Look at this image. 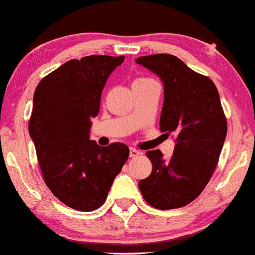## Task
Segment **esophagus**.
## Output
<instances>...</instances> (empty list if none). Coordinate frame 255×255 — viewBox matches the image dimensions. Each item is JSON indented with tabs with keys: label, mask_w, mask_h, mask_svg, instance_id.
Returning <instances> with one entry per match:
<instances>
[{
	"label": "esophagus",
	"mask_w": 255,
	"mask_h": 255,
	"mask_svg": "<svg viewBox=\"0 0 255 255\" xmlns=\"http://www.w3.org/2000/svg\"><path fill=\"white\" fill-rule=\"evenodd\" d=\"M140 154H141V152L138 151V150L134 149V147H130V149H129V156H130V158H137V156H138Z\"/></svg>",
	"instance_id": "obj_1"
}]
</instances>
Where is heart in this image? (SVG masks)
I'll return each mask as SVG.
<instances>
[{
  "label": "heart",
  "mask_w": 255,
  "mask_h": 255,
  "mask_svg": "<svg viewBox=\"0 0 255 255\" xmlns=\"http://www.w3.org/2000/svg\"><path fill=\"white\" fill-rule=\"evenodd\" d=\"M146 81H151V79L150 78H137V79H134L133 83H137V82H146Z\"/></svg>",
  "instance_id": "obj_1"
}]
</instances>
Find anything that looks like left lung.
Instances as JSON below:
<instances>
[{"label": "left lung", "mask_w": 255, "mask_h": 255, "mask_svg": "<svg viewBox=\"0 0 255 255\" xmlns=\"http://www.w3.org/2000/svg\"><path fill=\"white\" fill-rule=\"evenodd\" d=\"M136 63L158 75L164 85L160 130L176 136L173 155L146 152L152 172L138 182L143 199L156 209L182 208L205 189L218 164L227 121L213 81L194 72L177 56L156 54Z\"/></svg>", "instance_id": "8db88e82"}]
</instances>
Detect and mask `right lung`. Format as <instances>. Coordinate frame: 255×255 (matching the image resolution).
Here are the masks:
<instances>
[{"label":"right lung","mask_w":255,"mask_h":255,"mask_svg":"<svg viewBox=\"0 0 255 255\" xmlns=\"http://www.w3.org/2000/svg\"><path fill=\"white\" fill-rule=\"evenodd\" d=\"M123 60L91 55L66 61L34 91L29 134L43 180L59 200L81 212L104 204L129 155L125 143L103 147L90 140L104 86Z\"/></svg>","instance_id":"obj_1"}]
</instances>
